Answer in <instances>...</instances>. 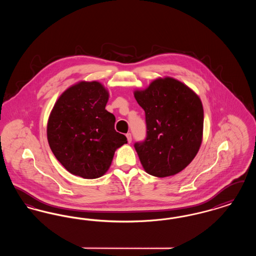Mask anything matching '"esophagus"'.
<instances>
[{
  "mask_svg": "<svg viewBox=\"0 0 256 256\" xmlns=\"http://www.w3.org/2000/svg\"><path fill=\"white\" fill-rule=\"evenodd\" d=\"M126 138H128V143H132V134H126Z\"/></svg>",
  "mask_w": 256,
  "mask_h": 256,
  "instance_id": "esophagus-1",
  "label": "esophagus"
}]
</instances>
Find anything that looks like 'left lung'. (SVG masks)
Segmentation results:
<instances>
[{"label": "left lung", "instance_id": "left-lung-1", "mask_svg": "<svg viewBox=\"0 0 256 256\" xmlns=\"http://www.w3.org/2000/svg\"><path fill=\"white\" fill-rule=\"evenodd\" d=\"M134 94L146 114V140L134 144L144 170L158 178L178 174L195 158L202 142L200 98L170 76L158 78Z\"/></svg>", "mask_w": 256, "mask_h": 256}]
</instances>
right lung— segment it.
Listing matches in <instances>:
<instances>
[{"label":"right lung","instance_id":"add662e5","mask_svg":"<svg viewBox=\"0 0 256 256\" xmlns=\"http://www.w3.org/2000/svg\"><path fill=\"white\" fill-rule=\"evenodd\" d=\"M108 90L100 82L82 80L67 88L50 111V148L74 176L93 180L110 169L115 150L126 137L114 128L115 116L106 110Z\"/></svg>","mask_w":256,"mask_h":256}]
</instances>
